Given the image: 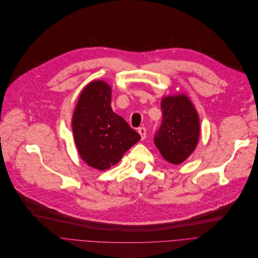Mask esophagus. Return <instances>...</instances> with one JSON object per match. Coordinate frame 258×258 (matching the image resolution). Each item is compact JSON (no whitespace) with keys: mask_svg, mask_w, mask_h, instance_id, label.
<instances>
[{"mask_svg":"<svg viewBox=\"0 0 258 258\" xmlns=\"http://www.w3.org/2000/svg\"><path fill=\"white\" fill-rule=\"evenodd\" d=\"M146 128L145 127H140L139 128V133L141 134V139H142V141H144L145 139H146Z\"/></svg>","mask_w":258,"mask_h":258,"instance_id":"obj_1","label":"esophagus"}]
</instances>
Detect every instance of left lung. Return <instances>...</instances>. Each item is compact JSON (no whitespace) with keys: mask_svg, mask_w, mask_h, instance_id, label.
<instances>
[{"mask_svg":"<svg viewBox=\"0 0 258 258\" xmlns=\"http://www.w3.org/2000/svg\"><path fill=\"white\" fill-rule=\"evenodd\" d=\"M163 120L154 144L167 162L181 164L194 151L200 137V119L185 94L164 97Z\"/></svg>","mask_w":258,"mask_h":258,"instance_id":"obj_1","label":"left lung"}]
</instances>
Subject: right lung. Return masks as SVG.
Returning <instances> with one entry per match:
<instances>
[{
    "mask_svg": "<svg viewBox=\"0 0 258 258\" xmlns=\"http://www.w3.org/2000/svg\"><path fill=\"white\" fill-rule=\"evenodd\" d=\"M72 131L85 163L106 170L119 162L124 153L141 140L128 122L111 108V88L94 81L82 91L72 117Z\"/></svg>",
    "mask_w": 258,
    "mask_h": 258,
    "instance_id": "add662e5",
    "label": "right lung"
}]
</instances>
